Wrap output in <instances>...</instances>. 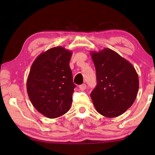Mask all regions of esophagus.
Returning <instances> with one entry per match:
<instances>
[{"mask_svg":"<svg viewBox=\"0 0 155 155\" xmlns=\"http://www.w3.org/2000/svg\"><path fill=\"white\" fill-rule=\"evenodd\" d=\"M86 84H80V85L79 86V87H80V89L81 90H84L86 89Z\"/></svg>","mask_w":155,"mask_h":155,"instance_id":"esophagus-1","label":"esophagus"}]
</instances>
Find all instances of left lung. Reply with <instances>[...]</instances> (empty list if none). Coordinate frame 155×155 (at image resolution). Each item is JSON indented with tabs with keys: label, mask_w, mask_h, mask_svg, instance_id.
Here are the masks:
<instances>
[{
	"label": "left lung",
	"mask_w": 155,
	"mask_h": 155,
	"mask_svg": "<svg viewBox=\"0 0 155 155\" xmlns=\"http://www.w3.org/2000/svg\"><path fill=\"white\" fill-rule=\"evenodd\" d=\"M95 65L97 85L90 97L101 115L114 118L121 115L135 100L138 76L132 65L109 48L91 53Z\"/></svg>",
	"instance_id": "obj_1"
}]
</instances>
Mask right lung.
<instances>
[{
    "label": "right lung",
    "mask_w": 155,
    "mask_h": 155,
    "mask_svg": "<svg viewBox=\"0 0 155 155\" xmlns=\"http://www.w3.org/2000/svg\"><path fill=\"white\" fill-rule=\"evenodd\" d=\"M72 53L54 47L40 54L27 78V94L36 109L46 117L58 118L69 111L76 85L69 63Z\"/></svg>",
    "instance_id": "1"
}]
</instances>
